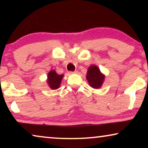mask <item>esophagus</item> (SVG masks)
<instances>
[{
  "instance_id": "34e87169",
  "label": "esophagus",
  "mask_w": 148,
  "mask_h": 148,
  "mask_svg": "<svg viewBox=\"0 0 148 148\" xmlns=\"http://www.w3.org/2000/svg\"><path fill=\"white\" fill-rule=\"evenodd\" d=\"M77 71H71L70 73H77Z\"/></svg>"
}]
</instances>
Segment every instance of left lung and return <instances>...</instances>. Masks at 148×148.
<instances>
[{
  "label": "left lung",
  "instance_id": "1",
  "mask_svg": "<svg viewBox=\"0 0 148 148\" xmlns=\"http://www.w3.org/2000/svg\"><path fill=\"white\" fill-rule=\"evenodd\" d=\"M89 84L93 88H100L102 86L104 76L101 73L100 69L97 66L92 65L88 69L86 76Z\"/></svg>",
  "mask_w": 148,
  "mask_h": 148
}]
</instances>
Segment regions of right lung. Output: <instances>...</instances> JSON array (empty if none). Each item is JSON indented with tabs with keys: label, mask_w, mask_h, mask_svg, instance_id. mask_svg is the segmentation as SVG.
<instances>
[{
	"label": "right lung",
	"mask_w": 148,
	"mask_h": 148,
	"mask_svg": "<svg viewBox=\"0 0 148 148\" xmlns=\"http://www.w3.org/2000/svg\"><path fill=\"white\" fill-rule=\"evenodd\" d=\"M62 77L63 75H58L55 71H50L48 74V84L50 88L52 90L58 89L60 87Z\"/></svg>",
	"instance_id": "right-lung-1"
}]
</instances>
